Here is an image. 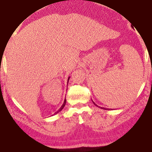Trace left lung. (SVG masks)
<instances>
[{"instance_id":"obj_1","label":"left lung","mask_w":152,"mask_h":152,"mask_svg":"<svg viewBox=\"0 0 152 152\" xmlns=\"http://www.w3.org/2000/svg\"><path fill=\"white\" fill-rule=\"evenodd\" d=\"M92 102L93 103H94V104L95 105V106H97V105L96 104H95V103L94 102H93V101H92ZM98 107H99V106H98ZM101 108H102V109H104V110H110V109H108V108H102V107H101Z\"/></svg>"}]
</instances>
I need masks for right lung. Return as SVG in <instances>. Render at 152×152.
<instances>
[{"label":"right lung","instance_id":"obj_1","mask_svg":"<svg viewBox=\"0 0 152 152\" xmlns=\"http://www.w3.org/2000/svg\"><path fill=\"white\" fill-rule=\"evenodd\" d=\"M69 78H70V77H69L68 78V80H67V85H68V83H69ZM65 104H66V99H64V103H63V104L62 105V106L60 107V108H59V110H58L57 112H56L55 113H54V115H56V114H57V113H58L59 112H60V111H61L62 109H63V108L64 107V106H65Z\"/></svg>","mask_w":152,"mask_h":152}]
</instances>
